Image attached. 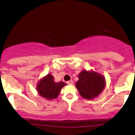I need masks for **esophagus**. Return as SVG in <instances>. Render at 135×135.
<instances>
[{
  "mask_svg": "<svg viewBox=\"0 0 135 135\" xmlns=\"http://www.w3.org/2000/svg\"><path fill=\"white\" fill-rule=\"evenodd\" d=\"M66 83H67L68 84H69V85H71V84H73V80H68V81L66 82Z\"/></svg>",
  "mask_w": 135,
  "mask_h": 135,
  "instance_id": "esophagus-1",
  "label": "esophagus"
}]
</instances>
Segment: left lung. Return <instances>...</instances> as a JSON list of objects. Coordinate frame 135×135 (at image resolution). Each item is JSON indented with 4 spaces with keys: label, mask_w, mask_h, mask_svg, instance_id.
<instances>
[{
    "label": "left lung",
    "mask_w": 135,
    "mask_h": 135,
    "mask_svg": "<svg viewBox=\"0 0 135 135\" xmlns=\"http://www.w3.org/2000/svg\"><path fill=\"white\" fill-rule=\"evenodd\" d=\"M78 77L76 87L80 95L85 99H92L97 97L104 89L105 80L99 73L83 71Z\"/></svg>",
    "instance_id": "8db88e82"
}]
</instances>
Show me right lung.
I'll use <instances>...</instances> for the list:
<instances>
[{"label":"right lung","mask_w":135,"mask_h":135,"mask_svg":"<svg viewBox=\"0 0 135 135\" xmlns=\"http://www.w3.org/2000/svg\"><path fill=\"white\" fill-rule=\"evenodd\" d=\"M67 85L64 82L55 83L53 76L50 74L40 80L37 85L38 94L45 99L50 100L56 99L64 85Z\"/></svg>","instance_id":"obj_1"}]
</instances>
